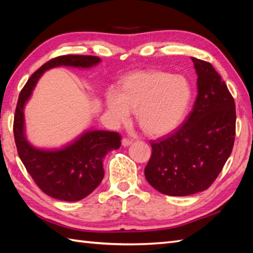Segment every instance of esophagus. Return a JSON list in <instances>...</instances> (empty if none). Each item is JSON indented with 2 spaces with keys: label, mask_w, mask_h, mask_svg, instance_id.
<instances>
[{
  "label": "esophagus",
  "mask_w": 253,
  "mask_h": 253,
  "mask_svg": "<svg viewBox=\"0 0 253 253\" xmlns=\"http://www.w3.org/2000/svg\"><path fill=\"white\" fill-rule=\"evenodd\" d=\"M131 143H132V141L129 140V139H127V138H124L122 140V144L124 147H129Z\"/></svg>",
  "instance_id": "1"
}]
</instances>
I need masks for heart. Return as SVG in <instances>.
<instances>
[{
  "instance_id": "b5f03b06",
  "label": "heart",
  "mask_w": 253,
  "mask_h": 253,
  "mask_svg": "<svg viewBox=\"0 0 253 253\" xmlns=\"http://www.w3.org/2000/svg\"><path fill=\"white\" fill-rule=\"evenodd\" d=\"M191 85L181 75L162 71L136 72L124 79L120 90L105 95L112 124L125 123L136 109L138 123L151 136H164L179 125L191 100Z\"/></svg>"
}]
</instances>
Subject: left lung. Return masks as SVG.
<instances>
[{
  "label": "left lung",
  "mask_w": 253,
  "mask_h": 253,
  "mask_svg": "<svg viewBox=\"0 0 253 253\" xmlns=\"http://www.w3.org/2000/svg\"><path fill=\"white\" fill-rule=\"evenodd\" d=\"M198 95L192 111L174 133L152 141L144 169L148 182L161 193L186 197L208 189L232 153L235 102L211 64L191 57Z\"/></svg>",
  "instance_id": "1"
}]
</instances>
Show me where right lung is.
Wrapping results in <instances>:
<instances>
[{"mask_svg":"<svg viewBox=\"0 0 253 253\" xmlns=\"http://www.w3.org/2000/svg\"><path fill=\"white\" fill-rule=\"evenodd\" d=\"M101 58L92 55H63L43 64L28 79L19 94L14 117V137L18 155L38 187L57 200L79 201L89 196L104 177L103 158L121 147L114 131L87 129L60 148H39L26 136L25 106L42 75L55 67L88 69Z\"/></svg>","mask_w":253,"mask_h":253,"instance_id":"obj_1","label":"right lung"}]
</instances>
